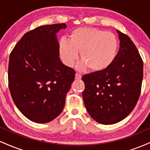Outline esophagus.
<instances>
[{
	"label": "esophagus",
	"mask_w": 150,
	"mask_h": 150,
	"mask_svg": "<svg viewBox=\"0 0 150 150\" xmlns=\"http://www.w3.org/2000/svg\"><path fill=\"white\" fill-rule=\"evenodd\" d=\"M81 77H82V75L80 73H76V74H75V79L76 80H80V79H81Z\"/></svg>",
	"instance_id": "34e87169"
}]
</instances>
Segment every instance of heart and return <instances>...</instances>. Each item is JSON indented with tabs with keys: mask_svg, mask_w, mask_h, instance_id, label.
I'll return each mask as SVG.
<instances>
[{
	"mask_svg": "<svg viewBox=\"0 0 150 150\" xmlns=\"http://www.w3.org/2000/svg\"><path fill=\"white\" fill-rule=\"evenodd\" d=\"M118 46V39L112 32L95 27H79L70 32L69 41L61 39L59 53L63 63L72 66L80 51L81 68L87 66L91 71L99 72L111 65Z\"/></svg>",
	"mask_w": 150,
	"mask_h": 150,
	"instance_id": "b5f03b06",
	"label": "heart"
}]
</instances>
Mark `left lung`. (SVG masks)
<instances>
[{
	"instance_id": "1",
	"label": "left lung",
	"mask_w": 150,
	"mask_h": 150,
	"mask_svg": "<svg viewBox=\"0 0 150 150\" xmlns=\"http://www.w3.org/2000/svg\"><path fill=\"white\" fill-rule=\"evenodd\" d=\"M119 51L106 69L83 75L82 97L87 112L101 124L116 123L131 113L138 101L143 61L130 38L117 30Z\"/></svg>"
}]
</instances>
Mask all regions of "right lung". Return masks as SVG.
<instances>
[{
  "label": "right lung",
  "mask_w": 150,
  "mask_h": 150,
  "mask_svg": "<svg viewBox=\"0 0 150 150\" xmlns=\"http://www.w3.org/2000/svg\"><path fill=\"white\" fill-rule=\"evenodd\" d=\"M64 23L44 25L27 32L10 55L8 86L15 104L26 118L38 123L61 114L75 71L59 57L56 33Z\"/></svg>",
  "instance_id": "right-lung-1"
}]
</instances>
